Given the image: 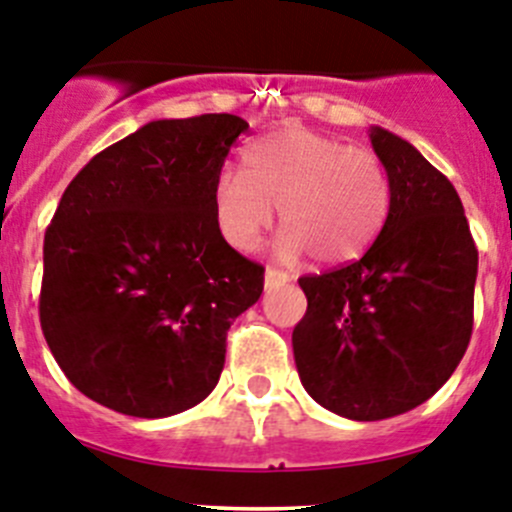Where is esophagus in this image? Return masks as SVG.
Here are the masks:
<instances>
[{"mask_svg": "<svg viewBox=\"0 0 512 512\" xmlns=\"http://www.w3.org/2000/svg\"><path fill=\"white\" fill-rule=\"evenodd\" d=\"M287 281H289V276L284 274V271L274 269V266H269V269H266V274H264V284H266V289L284 287V284H287Z\"/></svg>", "mask_w": 512, "mask_h": 512, "instance_id": "1", "label": "esophagus"}]
</instances>
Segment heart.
Segmentation results:
<instances>
[{"mask_svg":"<svg viewBox=\"0 0 512 512\" xmlns=\"http://www.w3.org/2000/svg\"><path fill=\"white\" fill-rule=\"evenodd\" d=\"M213 205L220 233L238 251L256 248L279 205L287 225L279 238L284 259L309 251L320 264H345L381 233L391 185L383 162L368 149L289 126L243 152V175L218 177Z\"/></svg>","mask_w":512,"mask_h":512,"instance_id":"1","label":"heart"}]
</instances>
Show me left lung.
I'll return each mask as SVG.
<instances>
[{
	"mask_svg": "<svg viewBox=\"0 0 512 512\" xmlns=\"http://www.w3.org/2000/svg\"><path fill=\"white\" fill-rule=\"evenodd\" d=\"M391 205L363 259L299 279L292 332L302 386L332 414L381 421L431 398L470 345L477 248L452 182L373 126Z\"/></svg>",
	"mask_w": 512,
	"mask_h": 512,
	"instance_id": "left-lung-1",
	"label": "left lung"
}]
</instances>
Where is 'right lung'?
<instances>
[{"label": "right lung", "instance_id": "1", "mask_svg": "<svg viewBox=\"0 0 512 512\" xmlns=\"http://www.w3.org/2000/svg\"><path fill=\"white\" fill-rule=\"evenodd\" d=\"M248 124L149 121L73 177L45 231L40 325L83 396L139 419L198 406L264 266L228 246L213 190Z\"/></svg>", "mask_w": 512, "mask_h": 512}]
</instances>
